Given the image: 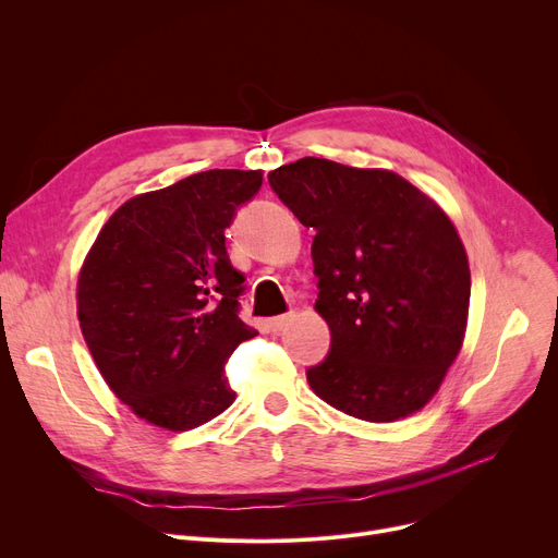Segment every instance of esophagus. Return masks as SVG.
<instances>
[{
	"instance_id": "34e87169",
	"label": "esophagus",
	"mask_w": 558,
	"mask_h": 558,
	"mask_svg": "<svg viewBox=\"0 0 558 558\" xmlns=\"http://www.w3.org/2000/svg\"><path fill=\"white\" fill-rule=\"evenodd\" d=\"M291 320V314H280V316H274L267 320V326L274 330V332H280L287 328V324Z\"/></svg>"
}]
</instances>
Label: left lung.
Instances as JSON below:
<instances>
[{
    "label": "left lung",
    "instance_id": "obj_1",
    "mask_svg": "<svg viewBox=\"0 0 558 558\" xmlns=\"http://www.w3.org/2000/svg\"><path fill=\"white\" fill-rule=\"evenodd\" d=\"M287 208L314 228V310L332 335L307 371L312 391L368 423L412 416L463 345L471 267L446 210L389 169L301 158L269 171Z\"/></svg>",
    "mask_w": 558,
    "mask_h": 558
}]
</instances>
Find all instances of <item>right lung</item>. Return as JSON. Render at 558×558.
<instances>
[{"mask_svg": "<svg viewBox=\"0 0 558 558\" xmlns=\"http://www.w3.org/2000/svg\"><path fill=\"white\" fill-rule=\"evenodd\" d=\"M262 169H210L129 198L76 280L83 339L110 391L149 425L187 432L234 402L226 362L257 335L223 230Z\"/></svg>", "mask_w": 558, "mask_h": 558, "instance_id": "obj_1", "label": "right lung"}]
</instances>
